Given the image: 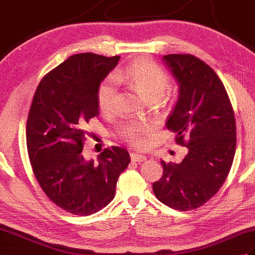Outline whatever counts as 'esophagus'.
I'll return each mask as SVG.
<instances>
[{
  "mask_svg": "<svg viewBox=\"0 0 255 255\" xmlns=\"http://www.w3.org/2000/svg\"><path fill=\"white\" fill-rule=\"evenodd\" d=\"M130 159L133 162H142V161H144L145 159H147V156L143 155V154L137 153V152H131L130 153Z\"/></svg>",
  "mask_w": 255,
  "mask_h": 255,
  "instance_id": "34e87169",
  "label": "esophagus"
}]
</instances>
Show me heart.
I'll list each match as a JSON object with an SVG mask.
<instances>
[{
  "label": "heart",
  "mask_w": 255,
  "mask_h": 255,
  "mask_svg": "<svg viewBox=\"0 0 255 255\" xmlns=\"http://www.w3.org/2000/svg\"><path fill=\"white\" fill-rule=\"evenodd\" d=\"M117 82L127 83L145 101L153 103L164 95L170 85V77L164 69L149 58H142L132 62L123 71L115 74V79L106 78L97 90V103L102 112L111 113L116 107L118 99ZM151 127L147 123H131L121 129L122 137L134 147H141L145 134Z\"/></svg>",
  "instance_id": "heart-1"
}]
</instances>
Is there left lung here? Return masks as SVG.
<instances>
[{"label":"left lung","mask_w":255,"mask_h":255,"mask_svg":"<svg viewBox=\"0 0 255 255\" xmlns=\"http://www.w3.org/2000/svg\"><path fill=\"white\" fill-rule=\"evenodd\" d=\"M180 85V97L165 127L188 148L181 163H166L153 183L161 203L181 211L196 209L223 186L234 162L237 129L234 108L213 69L193 55L163 57Z\"/></svg>","instance_id":"left-lung-1"}]
</instances>
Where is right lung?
<instances>
[{"label": "right lung", "instance_id": "obj_1", "mask_svg": "<svg viewBox=\"0 0 255 255\" xmlns=\"http://www.w3.org/2000/svg\"><path fill=\"white\" fill-rule=\"evenodd\" d=\"M119 56L78 53L48 72L32 97L26 144L36 180L52 203L88 216L110 204L130 162L121 147L104 149L97 163L82 155L90 119L99 115L97 90Z\"/></svg>", "mask_w": 255, "mask_h": 255}]
</instances>
